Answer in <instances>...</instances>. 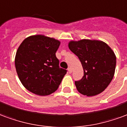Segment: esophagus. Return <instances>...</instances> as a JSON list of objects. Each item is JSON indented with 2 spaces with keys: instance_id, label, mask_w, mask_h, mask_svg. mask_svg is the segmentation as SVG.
Returning <instances> with one entry per match:
<instances>
[{
  "instance_id": "obj_1",
  "label": "esophagus",
  "mask_w": 127,
  "mask_h": 127,
  "mask_svg": "<svg viewBox=\"0 0 127 127\" xmlns=\"http://www.w3.org/2000/svg\"><path fill=\"white\" fill-rule=\"evenodd\" d=\"M67 70H68V72L70 73V74H71V73L72 72V68H71V67H69V68L67 69Z\"/></svg>"
}]
</instances>
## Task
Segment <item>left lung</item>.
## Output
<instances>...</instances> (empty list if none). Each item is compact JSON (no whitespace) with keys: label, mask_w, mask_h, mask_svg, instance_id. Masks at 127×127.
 <instances>
[{"label":"left lung","mask_w":127,"mask_h":127,"mask_svg":"<svg viewBox=\"0 0 127 127\" xmlns=\"http://www.w3.org/2000/svg\"><path fill=\"white\" fill-rule=\"evenodd\" d=\"M68 47L79 58L84 70L83 78L75 82L78 91L88 97L103 92L115 73L116 57L112 49L101 40L89 39L71 40Z\"/></svg>","instance_id":"obj_1"}]
</instances>
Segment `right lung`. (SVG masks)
<instances>
[{"label": "right lung", "mask_w": 127, "mask_h": 127, "mask_svg": "<svg viewBox=\"0 0 127 127\" xmlns=\"http://www.w3.org/2000/svg\"><path fill=\"white\" fill-rule=\"evenodd\" d=\"M59 40L42 34L27 37L20 44L15 57L19 79L27 90L40 96L57 90L66 70L59 67L55 53Z\"/></svg>", "instance_id": "obj_1"}]
</instances>
